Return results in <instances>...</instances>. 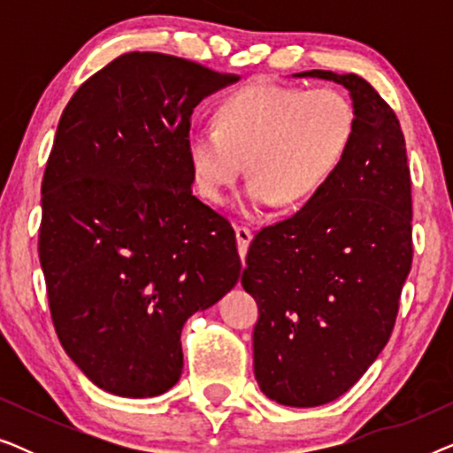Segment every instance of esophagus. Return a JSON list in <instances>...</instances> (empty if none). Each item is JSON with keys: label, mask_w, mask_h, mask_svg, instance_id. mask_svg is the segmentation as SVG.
Listing matches in <instances>:
<instances>
[{"label": "esophagus", "mask_w": 453, "mask_h": 453, "mask_svg": "<svg viewBox=\"0 0 453 453\" xmlns=\"http://www.w3.org/2000/svg\"><path fill=\"white\" fill-rule=\"evenodd\" d=\"M234 237H237V250H239V256L241 259L245 262V253H247V247L251 243V231L247 226H237L234 228Z\"/></svg>", "instance_id": "esophagus-1"}]
</instances>
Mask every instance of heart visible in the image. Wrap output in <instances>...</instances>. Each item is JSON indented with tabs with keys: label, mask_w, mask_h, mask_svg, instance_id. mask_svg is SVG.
<instances>
[{
	"label": "heart",
	"mask_w": 453,
	"mask_h": 453,
	"mask_svg": "<svg viewBox=\"0 0 453 453\" xmlns=\"http://www.w3.org/2000/svg\"><path fill=\"white\" fill-rule=\"evenodd\" d=\"M355 127L357 111L336 88L245 86L219 104L216 126L189 129L191 181L202 200L222 203L245 158V210L301 206L336 171Z\"/></svg>",
	"instance_id": "heart-1"
}]
</instances>
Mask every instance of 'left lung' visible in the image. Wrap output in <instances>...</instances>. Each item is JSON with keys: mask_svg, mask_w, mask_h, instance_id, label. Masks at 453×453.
Returning <instances> with one entry per match:
<instances>
[{"mask_svg": "<svg viewBox=\"0 0 453 453\" xmlns=\"http://www.w3.org/2000/svg\"><path fill=\"white\" fill-rule=\"evenodd\" d=\"M293 76L344 86L355 135L318 194L256 234L241 284L259 307V389L311 408L349 392L388 344L412 264V200L404 134L373 86L357 73Z\"/></svg>", "mask_w": 453, "mask_h": 453, "instance_id": "1", "label": "left lung"}]
</instances>
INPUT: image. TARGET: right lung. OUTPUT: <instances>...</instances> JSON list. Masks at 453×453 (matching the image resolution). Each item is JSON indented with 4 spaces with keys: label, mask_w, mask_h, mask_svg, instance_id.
Returning <instances> with one entry per match:
<instances>
[{
    "label": "right lung",
    "mask_w": 453,
    "mask_h": 453,
    "mask_svg": "<svg viewBox=\"0 0 453 453\" xmlns=\"http://www.w3.org/2000/svg\"><path fill=\"white\" fill-rule=\"evenodd\" d=\"M233 82L173 55L126 53L61 115L39 257L59 342L104 392H169L183 324L239 280L233 226L194 196L185 152L194 109Z\"/></svg>",
    "instance_id": "1"
}]
</instances>
